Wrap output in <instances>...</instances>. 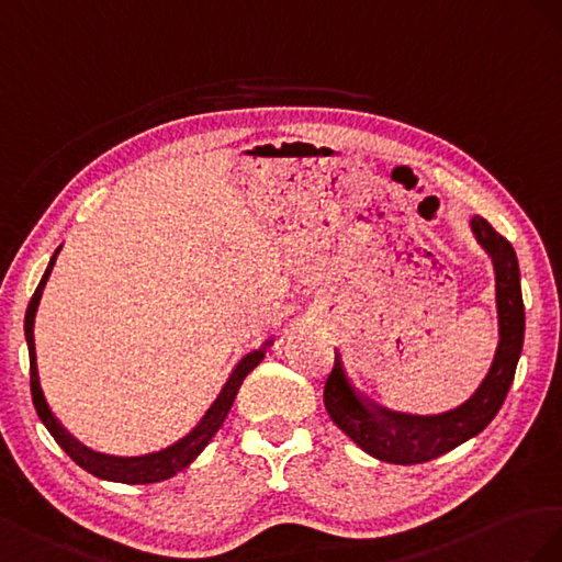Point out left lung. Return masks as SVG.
Here are the masks:
<instances>
[{
    "label": "left lung",
    "mask_w": 562,
    "mask_h": 562,
    "mask_svg": "<svg viewBox=\"0 0 562 562\" xmlns=\"http://www.w3.org/2000/svg\"><path fill=\"white\" fill-rule=\"evenodd\" d=\"M471 226L477 243L490 251L494 261L499 346H496L490 374L467 403L438 416H412L376 407L352 389L339 352H334V367L323 393L325 407L331 422L374 459L409 467V463H424L452 452L494 419L508 395L525 339L518 256L508 239L496 233L483 216H473Z\"/></svg>",
    "instance_id": "1"
}]
</instances>
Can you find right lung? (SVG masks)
<instances>
[{"label": "right lung", "instance_id": "1", "mask_svg": "<svg viewBox=\"0 0 562 562\" xmlns=\"http://www.w3.org/2000/svg\"><path fill=\"white\" fill-rule=\"evenodd\" d=\"M58 251H60V247L56 249V254ZM56 254L52 256L49 266H46V272L42 276L37 290H35V294H32V299L27 303V311H25V339H27V352H30V393H32V403H35V409H37V416L42 419V424L46 426V430L52 432L54 440L63 447V450H66V454L77 463V467H82L87 473L101 477V480H112V483H124V485H148V483H159V480H167L179 471L188 469L190 463L198 459V454L204 450V447L210 445V440L216 436V430L223 426V419L228 416V412L235 403V395H237L239 386H243L245 376L263 360V348L249 352V356H245L237 362L231 379L226 381V386H223V391L218 393L216 403L206 409L202 422L192 428L183 440L167 447V450H159V452H153L146 457H108L101 452H93L82 442H77L70 432L60 426V422L54 416L49 403H46V397L42 393V386H40L32 325H35V313L40 306L42 290H44L46 280H49L52 268L56 263Z\"/></svg>", "mask_w": 562, "mask_h": 562}]
</instances>
